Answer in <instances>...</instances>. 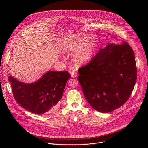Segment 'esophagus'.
I'll use <instances>...</instances> for the list:
<instances>
[{"mask_svg":"<svg viewBox=\"0 0 148 148\" xmlns=\"http://www.w3.org/2000/svg\"><path fill=\"white\" fill-rule=\"evenodd\" d=\"M71 76L73 77V78H76L77 77V73L76 72H71Z\"/></svg>","mask_w":148,"mask_h":148,"instance_id":"esophagus-1","label":"esophagus"}]
</instances>
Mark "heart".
Returning a JSON list of instances; mask_svg holds the SVG:
<instances>
[{
  "label": "heart",
  "mask_w": 148,
  "mask_h": 148,
  "mask_svg": "<svg viewBox=\"0 0 148 148\" xmlns=\"http://www.w3.org/2000/svg\"><path fill=\"white\" fill-rule=\"evenodd\" d=\"M98 46L97 41L92 35L80 33L64 38L62 46L64 52H73L77 50L75 64L80 66L89 62L93 58Z\"/></svg>",
  "instance_id": "obj_1"
}]
</instances>
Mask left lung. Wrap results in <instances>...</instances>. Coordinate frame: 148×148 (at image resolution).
Segmentation results:
<instances>
[{"instance_id": "8db88e82", "label": "left lung", "mask_w": 148, "mask_h": 148, "mask_svg": "<svg viewBox=\"0 0 148 148\" xmlns=\"http://www.w3.org/2000/svg\"><path fill=\"white\" fill-rule=\"evenodd\" d=\"M78 72L79 82L90 106L100 112H112L127 102L136 84L133 51L126 42L109 43Z\"/></svg>"}]
</instances>
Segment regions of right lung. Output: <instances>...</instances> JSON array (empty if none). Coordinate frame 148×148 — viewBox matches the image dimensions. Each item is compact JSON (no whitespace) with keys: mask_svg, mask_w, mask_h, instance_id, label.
I'll list each match as a JSON object with an SVG mask.
<instances>
[{"mask_svg":"<svg viewBox=\"0 0 148 148\" xmlns=\"http://www.w3.org/2000/svg\"><path fill=\"white\" fill-rule=\"evenodd\" d=\"M70 77L65 71H49L39 80L30 84L22 83L11 76L8 80L16 103L32 113L42 114L56 107Z\"/></svg>","mask_w":148,"mask_h":148,"instance_id":"obj_1","label":"right lung"}]
</instances>
